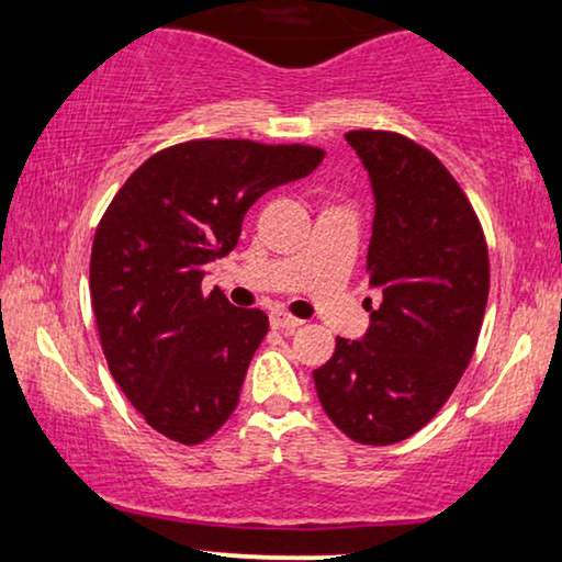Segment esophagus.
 <instances>
[{
	"mask_svg": "<svg viewBox=\"0 0 562 562\" xmlns=\"http://www.w3.org/2000/svg\"><path fill=\"white\" fill-rule=\"evenodd\" d=\"M271 327L281 329V333H294L296 327H302V319L291 317L286 312H273L271 314Z\"/></svg>",
	"mask_w": 562,
	"mask_h": 562,
	"instance_id": "1",
	"label": "esophagus"
}]
</instances>
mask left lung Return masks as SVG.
<instances>
[{
    "label": "left lung",
    "mask_w": 562,
    "mask_h": 562,
    "mask_svg": "<svg viewBox=\"0 0 562 562\" xmlns=\"http://www.w3.org/2000/svg\"><path fill=\"white\" fill-rule=\"evenodd\" d=\"M373 189L366 299L371 325L314 371L322 409L360 445H394L427 425L471 363L488 299L481 222L448 168L409 137L345 135Z\"/></svg>",
    "instance_id": "1"
}]
</instances>
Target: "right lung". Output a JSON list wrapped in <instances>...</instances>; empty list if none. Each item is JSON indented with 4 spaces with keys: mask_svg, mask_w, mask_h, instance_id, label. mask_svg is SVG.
Wrapping results in <instances>:
<instances>
[{
    "mask_svg": "<svg viewBox=\"0 0 562 562\" xmlns=\"http://www.w3.org/2000/svg\"><path fill=\"white\" fill-rule=\"evenodd\" d=\"M325 150L191 140L150 156L99 222L89 289L112 379L168 440L196 445L235 412L268 317L202 294L206 263L237 245L266 191L304 179Z\"/></svg>",
    "mask_w": 562,
    "mask_h": 562,
    "instance_id": "right-lung-1",
    "label": "right lung"
}]
</instances>
